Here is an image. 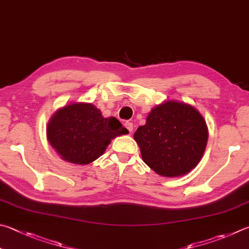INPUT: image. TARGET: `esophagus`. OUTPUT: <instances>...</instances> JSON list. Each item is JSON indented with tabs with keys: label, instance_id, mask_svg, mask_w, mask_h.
<instances>
[{
	"label": "esophagus",
	"instance_id": "34e87169",
	"mask_svg": "<svg viewBox=\"0 0 249 249\" xmlns=\"http://www.w3.org/2000/svg\"><path fill=\"white\" fill-rule=\"evenodd\" d=\"M124 126H125V128L127 129L129 133H132V130H133V128H134L133 123H130V122H126V123L124 124Z\"/></svg>",
	"mask_w": 249,
	"mask_h": 249
}]
</instances>
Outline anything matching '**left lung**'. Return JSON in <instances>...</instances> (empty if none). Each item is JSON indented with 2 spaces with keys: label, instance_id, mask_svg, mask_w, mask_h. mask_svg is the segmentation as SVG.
I'll use <instances>...</instances> for the list:
<instances>
[{
  "label": "left lung",
  "instance_id": "8db88e82",
  "mask_svg": "<svg viewBox=\"0 0 249 249\" xmlns=\"http://www.w3.org/2000/svg\"><path fill=\"white\" fill-rule=\"evenodd\" d=\"M144 163L166 178L188 173L205 151L208 129L195 107L166 101L152 109L134 134Z\"/></svg>",
  "mask_w": 249,
  "mask_h": 249
}]
</instances>
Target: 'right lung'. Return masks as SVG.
I'll return each mask as SVG.
<instances>
[{
	"label": "right lung",
	"mask_w": 249,
	"mask_h": 249,
	"mask_svg": "<svg viewBox=\"0 0 249 249\" xmlns=\"http://www.w3.org/2000/svg\"><path fill=\"white\" fill-rule=\"evenodd\" d=\"M128 130L115 117L105 119L91 103H74L58 110L47 128L51 146L62 159L88 164L100 157L107 144Z\"/></svg>",
	"instance_id": "right-lung-1"
}]
</instances>
